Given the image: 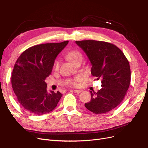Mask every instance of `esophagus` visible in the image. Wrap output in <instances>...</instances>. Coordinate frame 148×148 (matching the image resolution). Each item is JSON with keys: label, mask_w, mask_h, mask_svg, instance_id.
<instances>
[{"label": "esophagus", "mask_w": 148, "mask_h": 148, "mask_svg": "<svg viewBox=\"0 0 148 148\" xmlns=\"http://www.w3.org/2000/svg\"><path fill=\"white\" fill-rule=\"evenodd\" d=\"M73 91L75 93H77V94H79L81 92H82V90H77V89H75V90H73Z\"/></svg>", "instance_id": "1"}]
</instances>
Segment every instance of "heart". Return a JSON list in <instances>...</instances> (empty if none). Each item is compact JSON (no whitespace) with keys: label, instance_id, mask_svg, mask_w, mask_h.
<instances>
[{"label":"heart","instance_id":"1","mask_svg":"<svg viewBox=\"0 0 148 148\" xmlns=\"http://www.w3.org/2000/svg\"><path fill=\"white\" fill-rule=\"evenodd\" d=\"M66 57H67V58L70 61H71L72 63L75 64L79 60H82L83 55L78 50L74 49V50L70 51L67 54V55H66ZM59 65H60V61L59 60L56 61L54 65V68L56 70L59 69ZM83 78H84V76L83 75H79L76 76L73 78L69 79L66 84H67V85L68 86H76L78 85L80 81H82Z\"/></svg>","mask_w":148,"mask_h":148}]
</instances>
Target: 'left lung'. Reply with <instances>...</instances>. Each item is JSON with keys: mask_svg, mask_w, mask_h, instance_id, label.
<instances>
[{"mask_svg": "<svg viewBox=\"0 0 148 148\" xmlns=\"http://www.w3.org/2000/svg\"><path fill=\"white\" fill-rule=\"evenodd\" d=\"M92 64L91 74L101 79V89L91 94L85 107L92 113L104 114L119 105L129 88L131 72L129 61L116 45L96 40L76 41Z\"/></svg>", "mask_w": 148, "mask_h": 148, "instance_id": "obj_1", "label": "left lung"}]
</instances>
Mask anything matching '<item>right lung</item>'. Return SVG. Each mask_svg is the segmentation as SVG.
<instances>
[{"mask_svg": "<svg viewBox=\"0 0 148 148\" xmlns=\"http://www.w3.org/2000/svg\"><path fill=\"white\" fill-rule=\"evenodd\" d=\"M69 41L35 45L18 58L12 75L17 100L29 113L42 115L56 107L62 94L47 90L45 80L51 73L54 60Z\"/></svg>", "mask_w": 148, "mask_h": 148, "instance_id": "add662e5", "label": "right lung"}]
</instances>
